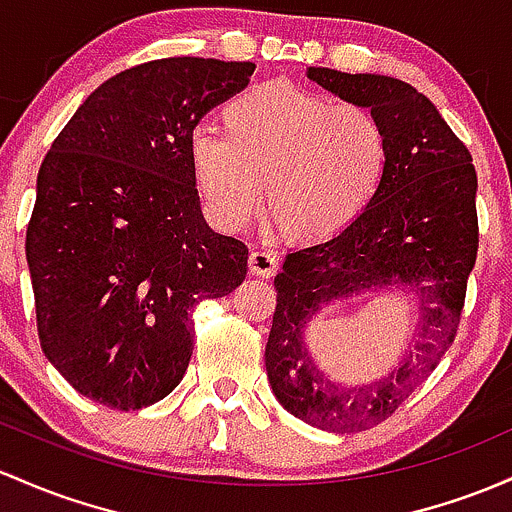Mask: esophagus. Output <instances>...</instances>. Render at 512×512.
Returning a JSON list of instances; mask_svg holds the SVG:
<instances>
[{"instance_id": "34e87169", "label": "esophagus", "mask_w": 512, "mask_h": 512, "mask_svg": "<svg viewBox=\"0 0 512 512\" xmlns=\"http://www.w3.org/2000/svg\"><path fill=\"white\" fill-rule=\"evenodd\" d=\"M247 265H250V272L255 274V277H274L279 269V260H277V255H272V252L255 250V252H250V260H247Z\"/></svg>"}]
</instances>
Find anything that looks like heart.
Listing matches in <instances>:
<instances>
[{
    "instance_id": "heart-1",
    "label": "heart",
    "mask_w": 512,
    "mask_h": 512,
    "mask_svg": "<svg viewBox=\"0 0 512 512\" xmlns=\"http://www.w3.org/2000/svg\"><path fill=\"white\" fill-rule=\"evenodd\" d=\"M223 133L189 140L194 187L213 223L243 228L260 209L299 243H323L362 216L386 182L391 143L372 109L286 82L245 89L221 111Z\"/></svg>"
}]
</instances>
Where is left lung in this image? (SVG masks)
<instances>
[{"label": "left lung", "mask_w": 512, "mask_h": 512, "mask_svg": "<svg viewBox=\"0 0 512 512\" xmlns=\"http://www.w3.org/2000/svg\"><path fill=\"white\" fill-rule=\"evenodd\" d=\"M308 80L372 109L389 133L391 162L376 201L350 228L286 255L274 277L265 364L291 415L320 430L355 432L389 418L454 342L479 250L476 170L435 104L408 82L330 67H308ZM364 290L413 293L421 316L391 375L345 390L310 357L305 328L325 305Z\"/></svg>", "instance_id": "obj_1"}]
</instances>
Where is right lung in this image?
<instances>
[{"mask_svg":"<svg viewBox=\"0 0 512 512\" xmlns=\"http://www.w3.org/2000/svg\"><path fill=\"white\" fill-rule=\"evenodd\" d=\"M252 72L213 58L136 65L50 145L26 260L43 352L82 396L116 411L165 398L192 359L196 303L245 279V243L204 221L189 140Z\"/></svg>","mask_w":512,"mask_h":512,"instance_id":"obj_1","label":"right lung"}]
</instances>
